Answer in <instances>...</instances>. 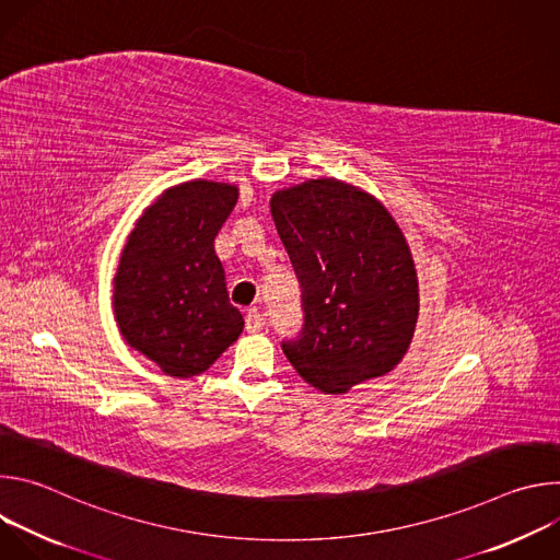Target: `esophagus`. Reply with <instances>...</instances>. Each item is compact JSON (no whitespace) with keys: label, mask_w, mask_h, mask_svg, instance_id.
Here are the masks:
<instances>
[{"label":"esophagus","mask_w":560,"mask_h":560,"mask_svg":"<svg viewBox=\"0 0 560 560\" xmlns=\"http://www.w3.org/2000/svg\"><path fill=\"white\" fill-rule=\"evenodd\" d=\"M264 314L257 310V307H250L248 314H246V330L248 332H259L264 330Z\"/></svg>","instance_id":"34e87169"}]
</instances>
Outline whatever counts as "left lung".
Listing matches in <instances>:
<instances>
[{
  "instance_id": "8db88e82",
  "label": "left lung",
  "mask_w": 560,
  "mask_h": 560,
  "mask_svg": "<svg viewBox=\"0 0 560 560\" xmlns=\"http://www.w3.org/2000/svg\"><path fill=\"white\" fill-rule=\"evenodd\" d=\"M270 210L305 312L301 337L281 346L292 368L324 394L392 372L419 318L417 268L394 217L335 177L277 190Z\"/></svg>"
}]
</instances>
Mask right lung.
<instances>
[{"instance_id":"right-lung-1","label":"right lung","mask_w":560,"mask_h":560,"mask_svg":"<svg viewBox=\"0 0 560 560\" xmlns=\"http://www.w3.org/2000/svg\"><path fill=\"white\" fill-rule=\"evenodd\" d=\"M236 199L234 184L184 182L159 195L128 234L113 281L115 322L168 376L206 372L244 332L214 253Z\"/></svg>"}]
</instances>
